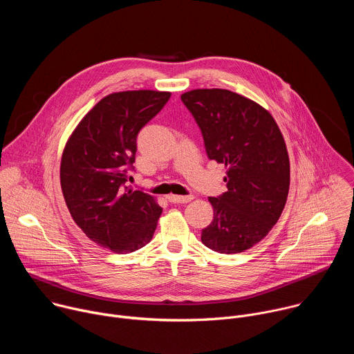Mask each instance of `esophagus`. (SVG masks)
Wrapping results in <instances>:
<instances>
[{
	"mask_svg": "<svg viewBox=\"0 0 354 354\" xmlns=\"http://www.w3.org/2000/svg\"><path fill=\"white\" fill-rule=\"evenodd\" d=\"M171 203H189L190 200H193L194 197L192 194H187V196H178V194H169L167 197Z\"/></svg>",
	"mask_w": 354,
	"mask_h": 354,
	"instance_id": "1",
	"label": "esophagus"
}]
</instances>
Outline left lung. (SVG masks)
I'll use <instances>...</instances> for the list:
<instances>
[{
	"instance_id": "1",
	"label": "left lung",
	"mask_w": 354,
	"mask_h": 354,
	"mask_svg": "<svg viewBox=\"0 0 354 354\" xmlns=\"http://www.w3.org/2000/svg\"><path fill=\"white\" fill-rule=\"evenodd\" d=\"M210 160L227 167V192L209 197L212 224L201 242L218 254H239L262 241L284 209L290 161L272 115L228 89H193L180 96Z\"/></svg>"
}]
</instances>
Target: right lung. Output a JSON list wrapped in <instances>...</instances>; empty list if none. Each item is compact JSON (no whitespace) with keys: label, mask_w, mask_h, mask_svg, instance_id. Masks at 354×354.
<instances>
[{"label":"right lung","mask_w":354,"mask_h":354,"mask_svg":"<svg viewBox=\"0 0 354 354\" xmlns=\"http://www.w3.org/2000/svg\"><path fill=\"white\" fill-rule=\"evenodd\" d=\"M169 92L126 91L100 99L71 134L60 180L75 224L99 246L129 254L154 235L162 209L133 190L137 136L165 106Z\"/></svg>","instance_id":"add662e5"}]
</instances>
